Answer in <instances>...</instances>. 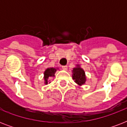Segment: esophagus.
<instances>
[{
	"label": "esophagus",
	"instance_id": "esophagus-1",
	"mask_svg": "<svg viewBox=\"0 0 127 127\" xmlns=\"http://www.w3.org/2000/svg\"><path fill=\"white\" fill-rule=\"evenodd\" d=\"M62 68L64 70H67V66H62Z\"/></svg>",
	"mask_w": 127,
	"mask_h": 127
}]
</instances>
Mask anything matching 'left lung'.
I'll use <instances>...</instances> for the list:
<instances>
[{
  "label": "left lung",
  "mask_w": 127,
  "mask_h": 127,
  "mask_svg": "<svg viewBox=\"0 0 127 127\" xmlns=\"http://www.w3.org/2000/svg\"><path fill=\"white\" fill-rule=\"evenodd\" d=\"M72 78L76 83L79 86L84 84L86 81V77L85 75V72L80 65H77L76 67L72 70Z\"/></svg>",
  "instance_id": "1"
}]
</instances>
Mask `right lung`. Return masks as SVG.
I'll list each match as a JSON object with an SVG mask.
<instances>
[{"label": "right lung", "mask_w": 127, "mask_h": 127, "mask_svg": "<svg viewBox=\"0 0 127 127\" xmlns=\"http://www.w3.org/2000/svg\"><path fill=\"white\" fill-rule=\"evenodd\" d=\"M57 69L58 68H48L45 70V71L44 72V80H45V84H48L49 78L55 76V74Z\"/></svg>", "instance_id": "add662e5"}]
</instances>
